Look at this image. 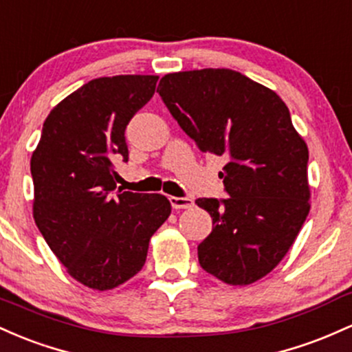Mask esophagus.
<instances>
[{
	"label": "esophagus",
	"mask_w": 352,
	"mask_h": 352,
	"mask_svg": "<svg viewBox=\"0 0 352 352\" xmlns=\"http://www.w3.org/2000/svg\"><path fill=\"white\" fill-rule=\"evenodd\" d=\"M169 203H171L173 209H177V211H181V209H191L195 206V201H192L191 197L169 196Z\"/></svg>",
	"instance_id": "34e87169"
}]
</instances>
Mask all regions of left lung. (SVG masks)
<instances>
[{
	"mask_svg": "<svg viewBox=\"0 0 352 352\" xmlns=\"http://www.w3.org/2000/svg\"><path fill=\"white\" fill-rule=\"evenodd\" d=\"M161 100L199 151L226 157V199L199 197L212 231L201 267L234 286L278 266L309 212L307 146L274 91L232 69L166 74Z\"/></svg>",
	"mask_w": 352,
	"mask_h": 352,
	"instance_id": "left-lung-1",
	"label": "left lung"
}]
</instances>
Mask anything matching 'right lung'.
Instances as JSON below:
<instances>
[{"label":"right lung","instance_id":"right-lung-1","mask_svg":"<svg viewBox=\"0 0 352 352\" xmlns=\"http://www.w3.org/2000/svg\"><path fill=\"white\" fill-rule=\"evenodd\" d=\"M157 76L98 78L48 114L31 156L33 216L51 251L76 281L120 286L146 263L151 236L171 214L163 195L114 192L124 131L153 98Z\"/></svg>","mask_w":352,"mask_h":352}]
</instances>
